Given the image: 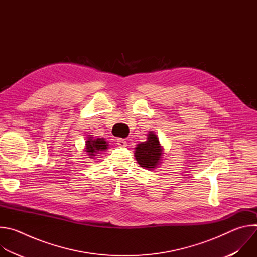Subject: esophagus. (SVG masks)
<instances>
[{"label": "esophagus", "mask_w": 257, "mask_h": 257, "mask_svg": "<svg viewBox=\"0 0 257 257\" xmlns=\"http://www.w3.org/2000/svg\"><path fill=\"white\" fill-rule=\"evenodd\" d=\"M117 144H118V146H120V148H125V146L127 145V142L123 138H118L117 139Z\"/></svg>", "instance_id": "esophagus-1"}]
</instances>
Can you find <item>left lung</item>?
I'll list each match as a JSON object with an SVG mask.
<instances>
[{"mask_svg": "<svg viewBox=\"0 0 257 257\" xmlns=\"http://www.w3.org/2000/svg\"><path fill=\"white\" fill-rule=\"evenodd\" d=\"M162 148L156 134L150 132L148 140L136 146L135 159L142 168L153 169L160 163L162 157Z\"/></svg>", "mask_w": 257, "mask_h": 257, "instance_id": "1", "label": "left lung"}]
</instances>
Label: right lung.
Wrapping results in <instances>:
<instances>
[{"mask_svg":"<svg viewBox=\"0 0 257 257\" xmlns=\"http://www.w3.org/2000/svg\"><path fill=\"white\" fill-rule=\"evenodd\" d=\"M107 143L104 141L103 138H96L93 139L92 137H89L86 141V153H88L90 157L95 156V154H98L100 152L106 151Z\"/></svg>","mask_w":257,"mask_h":257,"instance_id":"1","label":"right lung"}]
</instances>
